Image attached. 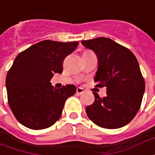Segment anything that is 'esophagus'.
<instances>
[{"label":"esophagus","mask_w":155,"mask_h":155,"mask_svg":"<svg viewBox=\"0 0 155 155\" xmlns=\"http://www.w3.org/2000/svg\"><path fill=\"white\" fill-rule=\"evenodd\" d=\"M84 92V90H83L82 88L78 87L77 89H76V94H82Z\"/></svg>","instance_id":"obj_1"}]
</instances>
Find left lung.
<instances>
[{
    "label": "left lung",
    "instance_id": "8db88e82",
    "mask_svg": "<svg viewBox=\"0 0 155 155\" xmlns=\"http://www.w3.org/2000/svg\"><path fill=\"white\" fill-rule=\"evenodd\" d=\"M94 51L98 69L97 87H106V96L93 93L94 102L85 109L90 120L106 129H118L133 120L140 110L145 84L136 57L131 51L109 38L82 41Z\"/></svg>",
    "mask_w": 155,
    "mask_h": 155
}]
</instances>
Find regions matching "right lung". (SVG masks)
<instances>
[{"label":"right lung","mask_w":155,"mask_h":155,"mask_svg":"<svg viewBox=\"0 0 155 155\" xmlns=\"http://www.w3.org/2000/svg\"><path fill=\"white\" fill-rule=\"evenodd\" d=\"M78 45V41L46 40L16 56L6 75L5 86L10 108L22 125L43 130L60 119L64 102L75 94L76 87L67 84L55 89L50 81L54 73H62L64 59Z\"/></svg>","instance_id":"obj_1"}]
</instances>
